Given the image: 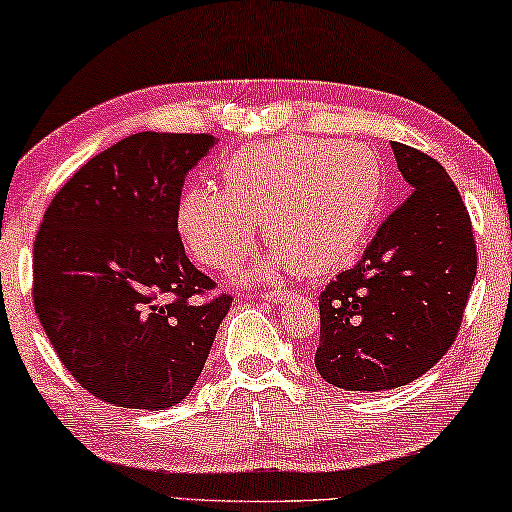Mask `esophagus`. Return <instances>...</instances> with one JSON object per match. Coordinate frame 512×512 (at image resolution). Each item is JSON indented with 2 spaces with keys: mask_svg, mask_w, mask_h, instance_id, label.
<instances>
[{
  "mask_svg": "<svg viewBox=\"0 0 512 512\" xmlns=\"http://www.w3.org/2000/svg\"><path fill=\"white\" fill-rule=\"evenodd\" d=\"M264 297H267L269 302H286L288 297H290V290H286V288H278V290H271V293H267Z\"/></svg>",
  "mask_w": 512,
  "mask_h": 512,
  "instance_id": "1",
  "label": "esophagus"
}]
</instances>
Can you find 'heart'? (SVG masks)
Segmentation results:
<instances>
[{
	"mask_svg": "<svg viewBox=\"0 0 512 512\" xmlns=\"http://www.w3.org/2000/svg\"><path fill=\"white\" fill-rule=\"evenodd\" d=\"M387 191L371 148L286 137L241 148L222 165V189L196 184L179 200L186 248L210 269H234L264 234L274 250L257 276L297 269L319 276L345 264L371 229Z\"/></svg>",
	"mask_w": 512,
	"mask_h": 512,
	"instance_id": "1",
	"label": "heart"
}]
</instances>
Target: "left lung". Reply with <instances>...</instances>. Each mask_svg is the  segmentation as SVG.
I'll use <instances>...</instances> for the list:
<instances>
[{
  "mask_svg": "<svg viewBox=\"0 0 512 512\" xmlns=\"http://www.w3.org/2000/svg\"><path fill=\"white\" fill-rule=\"evenodd\" d=\"M411 196L385 219L357 267L319 295L314 364L352 392L409 385L430 371L461 328L477 274L470 215L435 158L394 141Z\"/></svg>",
  "mask_w": 512,
  "mask_h": 512,
  "instance_id": "8db88e82",
  "label": "left lung"
}]
</instances>
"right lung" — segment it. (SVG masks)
Returning a JSON list of instances; mask_svg holds the SVG:
<instances>
[{
	"label": "right lung",
	"mask_w": 512,
	"mask_h": 512,
	"mask_svg": "<svg viewBox=\"0 0 512 512\" xmlns=\"http://www.w3.org/2000/svg\"><path fill=\"white\" fill-rule=\"evenodd\" d=\"M212 134L139 132L82 165L44 212L35 312L66 371L122 409L163 411L193 390L231 295L193 267L177 231L186 174Z\"/></svg>",
	"instance_id": "1"
}]
</instances>
